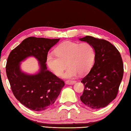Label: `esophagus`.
<instances>
[{
	"instance_id": "34e87169",
	"label": "esophagus",
	"mask_w": 131,
	"mask_h": 131,
	"mask_svg": "<svg viewBox=\"0 0 131 131\" xmlns=\"http://www.w3.org/2000/svg\"><path fill=\"white\" fill-rule=\"evenodd\" d=\"M76 83V81H70V80H68L66 81V84H68V85H73Z\"/></svg>"
}]
</instances>
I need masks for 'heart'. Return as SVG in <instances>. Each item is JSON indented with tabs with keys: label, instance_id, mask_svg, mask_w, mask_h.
<instances>
[{
	"label": "heart",
	"instance_id": "heart-1",
	"mask_svg": "<svg viewBox=\"0 0 131 131\" xmlns=\"http://www.w3.org/2000/svg\"><path fill=\"white\" fill-rule=\"evenodd\" d=\"M55 55L49 54L47 63L49 68L57 76H60L66 68H69L63 74V77L72 79L79 73L85 74L92 67L95 62V48L91 44L84 42L66 41L55 49Z\"/></svg>",
	"mask_w": 131,
	"mask_h": 131
}]
</instances>
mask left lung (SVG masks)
<instances>
[{"label":"left lung","mask_w":131,"mask_h":131,"mask_svg":"<svg viewBox=\"0 0 131 131\" xmlns=\"http://www.w3.org/2000/svg\"><path fill=\"white\" fill-rule=\"evenodd\" d=\"M94 46L95 62L81 82L85 86L80 96L82 102L90 108H101L116 98L124 74L120 53L108 41L86 36L79 39Z\"/></svg>","instance_id":"left-lung-1"}]
</instances>
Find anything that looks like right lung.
Instances as JSON below:
<instances>
[{
	"instance_id": "add662e5",
	"label": "right lung",
	"mask_w": 131,
	"mask_h": 131,
	"mask_svg": "<svg viewBox=\"0 0 131 131\" xmlns=\"http://www.w3.org/2000/svg\"><path fill=\"white\" fill-rule=\"evenodd\" d=\"M60 39L29 37L10 53L6 74L13 94L21 104L30 110L42 111L53 105L64 85L63 81L47 70L46 61L50 49ZM34 56L39 62V70L28 74L20 69V62Z\"/></svg>"
}]
</instances>
